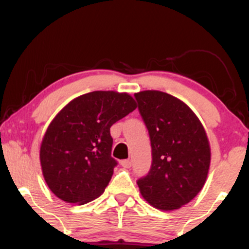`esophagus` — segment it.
Returning <instances> with one entry per match:
<instances>
[{
    "label": "esophagus",
    "instance_id": "1",
    "mask_svg": "<svg viewBox=\"0 0 249 249\" xmlns=\"http://www.w3.org/2000/svg\"><path fill=\"white\" fill-rule=\"evenodd\" d=\"M120 163H121V166L124 167V168H130V167H131V161H130V160H128V159L122 160Z\"/></svg>",
    "mask_w": 249,
    "mask_h": 249
}]
</instances>
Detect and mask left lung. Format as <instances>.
I'll use <instances>...</instances> for the list:
<instances>
[{"label":"left lung","instance_id":"8db88e82","mask_svg":"<svg viewBox=\"0 0 249 249\" xmlns=\"http://www.w3.org/2000/svg\"><path fill=\"white\" fill-rule=\"evenodd\" d=\"M152 148L149 174L137 181L141 196L159 210H176L202 189L210 166L204 125L180 99L158 90L135 93Z\"/></svg>","mask_w":249,"mask_h":249}]
</instances>
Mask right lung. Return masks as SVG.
<instances>
[{"label": "right lung", "instance_id": "1", "mask_svg": "<svg viewBox=\"0 0 249 249\" xmlns=\"http://www.w3.org/2000/svg\"><path fill=\"white\" fill-rule=\"evenodd\" d=\"M136 108L127 92L93 91L60 110L40 147L42 175L56 197L83 205L103 194L117 166L110 128Z\"/></svg>", "mask_w": 249, "mask_h": 249}]
</instances>
